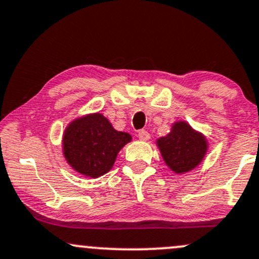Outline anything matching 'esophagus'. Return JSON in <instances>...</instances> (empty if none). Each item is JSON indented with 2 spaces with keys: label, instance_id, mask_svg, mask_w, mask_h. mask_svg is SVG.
Listing matches in <instances>:
<instances>
[{
  "label": "esophagus",
  "instance_id": "34e87169",
  "mask_svg": "<svg viewBox=\"0 0 259 259\" xmlns=\"http://www.w3.org/2000/svg\"><path fill=\"white\" fill-rule=\"evenodd\" d=\"M138 137H139V139H140V140L148 141L149 139H150V134H149L146 130H140V132H139V134H138Z\"/></svg>",
  "mask_w": 259,
  "mask_h": 259
}]
</instances>
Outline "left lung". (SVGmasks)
Wrapping results in <instances>:
<instances>
[{
    "instance_id": "left-lung-1",
    "label": "left lung",
    "mask_w": 259,
    "mask_h": 259,
    "mask_svg": "<svg viewBox=\"0 0 259 259\" xmlns=\"http://www.w3.org/2000/svg\"><path fill=\"white\" fill-rule=\"evenodd\" d=\"M166 165L176 174L191 171L200 165L207 151V140L187 122L178 121L166 137L157 139Z\"/></svg>"
}]
</instances>
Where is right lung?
<instances>
[{
    "instance_id": "add662e5",
    "label": "right lung",
    "mask_w": 259,
    "mask_h": 259,
    "mask_svg": "<svg viewBox=\"0 0 259 259\" xmlns=\"http://www.w3.org/2000/svg\"><path fill=\"white\" fill-rule=\"evenodd\" d=\"M130 140L127 133L114 129L104 115L89 114L67 126L63 154L77 172L87 178H99L110 171L118 152Z\"/></svg>"
}]
</instances>
